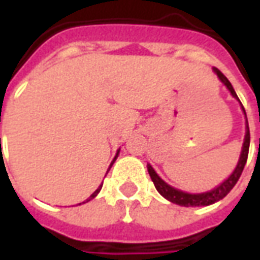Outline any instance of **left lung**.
I'll list each match as a JSON object with an SVG mask.
<instances>
[{
	"label": "left lung",
	"instance_id": "left-lung-1",
	"mask_svg": "<svg viewBox=\"0 0 260 260\" xmlns=\"http://www.w3.org/2000/svg\"><path fill=\"white\" fill-rule=\"evenodd\" d=\"M214 72L217 74L218 79L223 82L224 85L227 86V89L230 90V93L233 94V97H235L238 102H240V99L237 96V93H235L234 87L233 85L230 83V80L224 76L217 68H214ZM241 103V102H240ZM241 107L244 110V106H242V103H241ZM244 113H245V110H244ZM249 142H251V135H249V126H248V119H246V132H245V139H244V145H242V152H241L240 160H238V164H237V167L233 171V174L230 175L227 180L221 182L220 185L216 186L214 189L209 192H203V193H188V192H182L180 189H175L173 186H170L169 184H166L157 174H156V171L153 170V167L150 164H147V171H149V175H150V178H152L153 184L156 186V189L158 191V193L161 196H164L167 201L173 202V203H177V205H180V206H185V207H193V206H209V205H212L214 202L220 201V199H223L224 196H227L234 185L237 184V181L240 180L241 174H242V170L245 167L246 164V158H248V152H249Z\"/></svg>",
	"mask_w": 260,
	"mask_h": 260
}]
</instances>
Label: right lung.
Listing matches in <instances>:
<instances>
[{
    "instance_id": "1",
    "label": "right lung",
    "mask_w": 260,
    "mask_h": 260,
    "mask_svg": "<svg viewBox=\"0 0 260 260\" xmlns=\"http://www.w3.org/2000/svg\"><path fill=\"white\" fill-rule=\"evenodd\" d=\"M117 154H118V153H117ZM115 158H117V156H115V157H114L113 163H114V161H115ZM113 163H111V166H113ZM111 166H110V169H111ZM110 169H108V170H110ZM102 186H103V185L99 186V188H97L96 191H94V192H93V193H91L90 198H89V199H86V202H89V201H90V199H93V198H94V196H97V193H99V192H100V189H102ZM83 203H85V202H83Z\"/></svg>"
}]
</instances>
